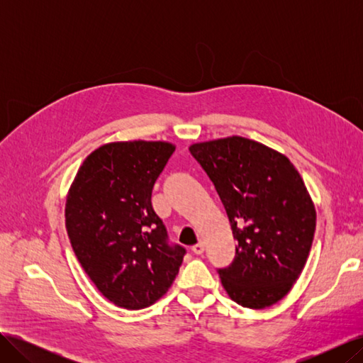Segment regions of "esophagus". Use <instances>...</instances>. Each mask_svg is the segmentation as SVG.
<instances>
[{"label":"esophagus","instance_id":"obj_1","mask_svg":"<svg viewBox=\"0 0 363 363\" xmlns=\"http://www.w3.org/2000/svg\"><path fill=\"white\" fill-rule=\"evenodd\" d=\"M192 251L195 252V255H201V252L204 251V242H203V240H200L199 244L194 245V247H192Z\"/></svg>","mask_w":363,"mask_h":363}]
</instances>
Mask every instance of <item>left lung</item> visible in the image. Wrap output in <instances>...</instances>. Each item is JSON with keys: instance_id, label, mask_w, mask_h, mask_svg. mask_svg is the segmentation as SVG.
Here are the masks:
<instances>
[{"instance_id": "8db88e82", "label": "left lung", "mask_w": 363, "mask_h": 363, "mask_svg": "<svg viewBox=\"0 0 363 363\" xmlns=\"http://www.w3.org/2000/svg\"><path fill=\"white\" fill-rule=\"evenodd\" d=\"M192 156L213 182L238 240L219 269L230 298L265 309L286 295L306 265L316 211L300 172L279 152L242 136L195 142Z\"/></svg>"}]
</instances>
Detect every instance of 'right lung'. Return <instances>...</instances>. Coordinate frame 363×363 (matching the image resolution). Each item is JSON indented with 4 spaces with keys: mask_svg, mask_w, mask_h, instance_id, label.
I'll list each match as a JSON object with an SVG mask.
<instances>
[{
    "mask_svg": "<svg viewBox=\"0 0 363 363\" xmlns=\"http://www.w3.org/2000/svg\"><path fill=\"white\" fill-rule=\"evenodd\" d=\"M175 150L167 140H118L94 150L71 183L65 224L82 268L106 298L144 309L168 292L184 256L167 244L151 191Z\"/></svg>",
    "mask_w": 363,
    "mask_h": 363,
    "instance_id": "1",
    "label": "right lung"
}]
</instances>
